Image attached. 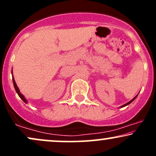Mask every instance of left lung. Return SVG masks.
Instances as JSON below:
<instances>
[{"mask_svg": "<svg viewBox=\"0 0 156 156\" xmlns=\"http://www.w3.org/2000/svg\"><path fill=\"white\" fill-rule=\"evenodd\" d=\"M136 97H137V95H136V97H135V98H133V99H132V100H131V101H129V102H128V103H126V104H125V105H122V107H121V108H122V107H124V106H126V105H129L130 103H132V102H133V101H134V100H135V99H136Z\"/></svg>", "mask_w": 156, "mask_h": 156, "instance_id": "1", "label": "left lung"}]
</instances>
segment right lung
Segmentation results:
<instances>
[{
  "mask_svg": "<svg viewBox=\"0 0 156 156\" xmlns=\"http://www.w3.org/2000/svg\"><path fill=\"white\" fill-rule=\"evenodd\" d=\"M12 80H13V83H14V87H15V90H16V92H17V94H18V95H19V97L20 98H21V99L23 100V101L25 102V103H27V101H26V98H24V96L22 94H21L20 92V90H19V89H18V87H17V84H16V83H15V79H14V78H12Z\"/></svg>",
  "mask_w": 156,
  "mask_h": 156,
  "instance_id": "right-lung-1",
  "label": "right lung"
}]
</instances>
